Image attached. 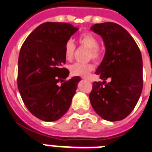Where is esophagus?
<instances>
[{"label": "esophagus", "instance_id": "esophagus-1", "mask_svg": "<svg viewBox=\"0 0 152 152\" xmlns=\"http://www.w3.org/2000/svg\"><path fill=\"white\" fill-rule=\"evenodd\" d=\"M82 79H83V80H89V79L87 78V77H82Z\"/></svg>", "mask_w": 152, "mask_h": 152}]
</instances>
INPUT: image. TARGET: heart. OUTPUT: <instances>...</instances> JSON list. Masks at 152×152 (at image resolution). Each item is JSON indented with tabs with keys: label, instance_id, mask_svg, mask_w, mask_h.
Returning a JSON list of instances; mask_svg holds the SVG:
<instances>
[{
	"label": "heart",
	"instance_id": "b5f03b06",
	"mask_svg": "<svg viewBox=\"0 0 152 152\" xmlns=\"http://www.w3.org/2000/svg\"><path fill=\"white\" fill-rule=\"evenodd\" d=\"M79 44L81 46L89 49L87 58L94 60H98L101 57V50L98 48V40L92 33H86L80 35L78 38ZM75 45L72 40H68L65 44L64 52L67 60H71L73 56ZM94 65L92 63H74L69 67L70 73L72 76H87L93 71Z\"/></svg>",
	"mask_w": 152,
	"mask_h": 152
}]
</instances>
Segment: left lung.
Instances as JSON below:
<instances>
[{"instance_id": "left-lung-1", "label": "left lung", "mask_w": 152, "mask_h": 152, "mask_svg": "<svg viewBox=\"0 0 152 152\" xmlns=\"http://www.w3.org/2000/svg\"><path fill=\"white\" fill-rule=\"evenodd\" d=\"M91 30L102 37L105 47L104 58L95 73L103 82H94L91 104L107 121L125 119L135 108L142 92V56L134 38L114 23L94 24ZM110 80L107 84L105 80Z\"/></svg>"}]
</instances>
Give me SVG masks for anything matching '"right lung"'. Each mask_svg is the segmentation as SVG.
I'll return each instance as SVG.
<instances>
[{"label": "right lung", "mask_w": 152, "mask_h": 152, "mask_svg": "<svg viewBox=\"0 0 152 152\" xmlns=\"http://www.w3.org/2000/svg\"><path fill=\"white\" fill-rule=\"evenodd\" d=\"M78 28L69 23H44L32 32L18 56V88L28 110L43 121L59 119L69 110L80 76L65 80V43ZM61 81V85L57 83Z\"/></svg>", "instance_id": "1"}]
</instances>
